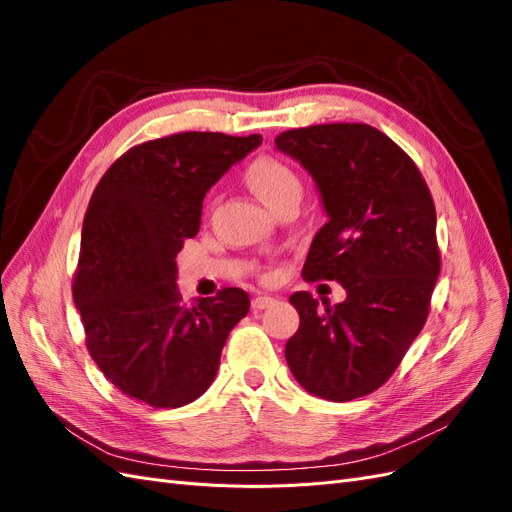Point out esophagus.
I'll list each match as a JSON object with an SVG mask.
<instances>
[{
    "instance_id": "esophagus-1",
    "label": "esophagus",
    "mask_w": 512,
    "mask_h": 512,
    "mask_svg": "<svg viewBox=\"0 0 512 512\" xmlns=\"http://www.w3.org/2000/svg\"><path fill=\"white\" fill-rule=\"evenodd\" d=\"M271 305H275V299L267 297V294H258V297H254V301H252L254 309H267Z\"/></svg>"
}]
</instances>
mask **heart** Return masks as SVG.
<instances>
[{"label": "heart", "instance_id": "heart-1", "mask_svg": "<svg viewBox=\"0 0 512 512\" xmlns=\"http://www.w3.org/2000/svg\"><path fill=\"white\" fill-rule=\"evenodd\" d=\"M245 179L252 185V190L265 200V205L273 209L288 198H301L303 185L299 175L277 158L262 156L256 158L245 170Z\"/></svg>", "mask_w": 512, "mask_h": 512}]
</instances>
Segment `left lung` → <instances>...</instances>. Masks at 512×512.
Instances as JSON below:
<instances>
[{
  "label": "left lung",
  "instance_id": "1",
  "mask_svg": "<svg viewBox=\"0 0 512 512\" xmlns=\"http://www.w3.org/2000/svg\"><path fill=\"white\" fill-rule=\"evenodd\" d=\"M277 151L314 179L327 213L303 277L346 288L324 312L294 292L299 329L286 342L292 376L329 401L365 397L391 378L421 333L440 275L436 207L416 164L365 123L282 132Z\"/></svg>",
  "mask_w": 512,
  "mask_h": 512
}]
</instances>
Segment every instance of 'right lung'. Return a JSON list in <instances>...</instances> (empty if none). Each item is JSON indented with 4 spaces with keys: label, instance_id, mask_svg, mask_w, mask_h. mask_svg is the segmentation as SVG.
Segmentation results:
<instances>
[{
    "label": "right lung",
    "instance_id": "right-lung-1",
    "mask_svg": "<svg viewBox=\"0 0 512 512\" xmlns=\"http://www.w3.org/2000/svg\"><path fill=\"white\" fill-rule=\"evenodd\" d=\"M262 136L181 132L132 147L106 170L83 220L74 303L91 359L117 389L151 408L192 404L250 312L241 288L181 303L177 254L196 237L203 200Z\"/></svg>",
    "mask_w": 512,
    "mask_h": 512
}]
</instances>
